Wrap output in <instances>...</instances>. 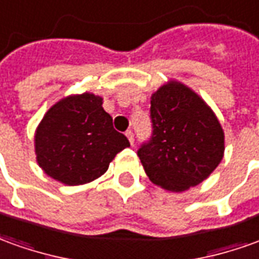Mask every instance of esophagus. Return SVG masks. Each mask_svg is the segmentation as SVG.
Here are the masks:
<instances>
[{
	"mask_svg": "<svg viewBox=\"0 0 259 259\" xmlns=\"http://www.w3.org/2000/svg\"><path fill=\"white\" fill-rule=\"evenodd\" d=\"M125 135H126V138H128V141H130V144L133 145V144H134V134H133V131H126Z\"/></svg>",
	"mask_w": 259,
	"mask_h": 259,
	"instance_id": "esophagus-1",
	"label": "esophagus"
}]
</instances>
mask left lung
<instances>
[{
    "instance_id": "left-lung-1",
    "label": "left lung",
    "mask_w": 259,
    "mask_h": 259,
    "mask_svg": "<svg viewBox=\"0 0 259 259\" xmlns=\"http://www.w3.org/2000/svg\"><path fill=\"white\" fill-rule=\"evenodd\" d=\"M152 138L138 149L153 185L185 192L213 174L224 156V131L197 93L169 80L151 96Z\"/></svg>"
}]
</instances>
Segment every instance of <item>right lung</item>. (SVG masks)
Here are the masks:
<instances>
[{
  "label": "right lung",
  "mask_w": 259,
  "mask_h": 259,
  "mask_svg": "<svg viewBox=\"0 0 259 259\" xmlns=\"http://www.w3.org/2000/svg\"><path fill=\"white\" fill-rule=\"evenodd\" d=\"M126 147V137L114 130L111 115L103 108V97L89 92L59 100L35 131L37 165L67 186L99 179Z\"/></svg>",
  "instance_id": "obj_1"
}]
</instances>
